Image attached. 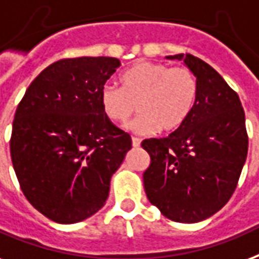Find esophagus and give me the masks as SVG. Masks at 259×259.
Segmentation results:
<instances>
[{
  "mask_svg": "<svg viewBox=\"0 0 259 259\" xmlns=\"http://www.w3.org/2000/svg\"><path fill=\"white\" fill-rule=\"evenodd\" d=\"M132 144H133V147L134 148H138L140 147V144H141V140L137 137H133L132 138Z\"/></svg>",
  "mask_w": 259,
  "mask_h": 259,
  "instance_id": "esophagus-1",
  "label": "esophagus"
}]
</instances>
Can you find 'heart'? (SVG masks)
<instances>
[{
	"label": "heart",
	"instance_id": "obj_1",
	"mask_svg": "<svg viewBox=\"0 0 259 259\" xmlns=\"http://www.w3.org/2000/svg\"><path fill=\"white\" fill-rule=\"evenodd\" d=\"M121 88L104 85L100 108L108 119L123 123L140 111L127 129L151 134L172 133L187 121L198 96L197 77L186 66L169 68L160 62H137L122 73Z\"/></svg>",
	"mask_w": 259,
	"mask_h": 259
}]
</instances>
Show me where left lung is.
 <instances>
[{
	"label": "left lung",
	"instance_id": "1",
	"mask_svg": "<svg viewBox=\"0 0 259 259\" xmlns=\"http://www.w3.org/2000/svg\"><path fill=\"white\" fill-rule=\"evenodd\" d=\"M194 73L198 96L181 127L144 140L151 156L144 189L152 205L178 223H198L234 194L247 157L248 137L238 94L214 69L191 54L168 55Z\"/></svg>",
	"mask_w": 259,
	"mask_h": 259
}]
</instances>
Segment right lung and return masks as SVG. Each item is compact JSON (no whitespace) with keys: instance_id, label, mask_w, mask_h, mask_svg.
<instances>
[{"instance_id":"add662e5","label":"right lung","mask_w":259,"mask_h":259,"mask_svg":"<svg viewBox=\"0 0 259 259\" xmlns=\"http://www.w3.org/2000/svg\"><path fill=\"white\" fill-rule=\"evenodd\" d=\"M119 66L112 57L57 61L31 82L17 106L13 168L29 204L53 222L73 224L98 212L132 148V137L99 103L100 90Z\"/></svg>"}]
</instances>
